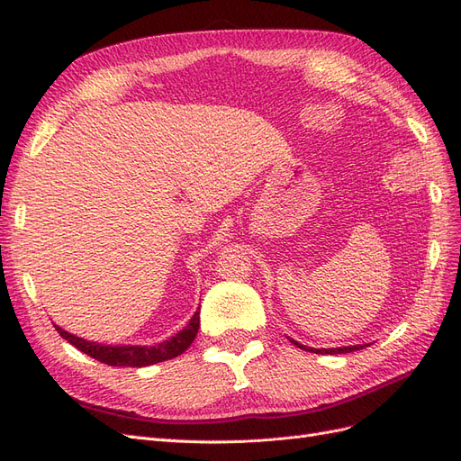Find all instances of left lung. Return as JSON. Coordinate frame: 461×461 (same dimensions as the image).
Segmentation results:
<instances>
[{
  "label": "left lung",
  "instance_id": "1",
  "mask_svg": "<svg viewBox=\"0 0 461 461\" xmlns=\"http://www.w3.org/2000/svg\"><path fill=\"white\" fill-rule=\"evenodd\" d=\"M294 345H297L299 348H303V351H309V353H316V355H343V353H353V351H360V348L368 347V345H351V347H338V348H312V347H305L301 345L294 339H290Z\"/></svg>",
  "mask_w": 461,
  "mask_h": 461
}]
</instances>
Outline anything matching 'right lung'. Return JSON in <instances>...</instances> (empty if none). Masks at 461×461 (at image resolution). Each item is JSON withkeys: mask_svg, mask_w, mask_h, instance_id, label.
<instances>
[{"mask_svg": "<svg viewBox=\"0 0 461 461\" xmlns=\"http://www.w3.org/2000/svg\"><path fill=\"white\" fill-rule=\"evenodd\" d=\"M198 328H200V311H196L193 319H190V322L173 338L158 343V345H152V347H145V345L95 343V341H87V339H82L77 336H72V333L55 326V330L60 333V338H65L68 343H72L76 348H79V351L86 353L87 357L99 360V362H104V364H108V366H133V368L150 366V364H158V362H164V360L183 355L190 347V343L194 341Z\"/></svg>", "mask_w": 461, "mask_h": 461, "instance_id": "right-lung-1", "label": "right lung"}]
</instances>
